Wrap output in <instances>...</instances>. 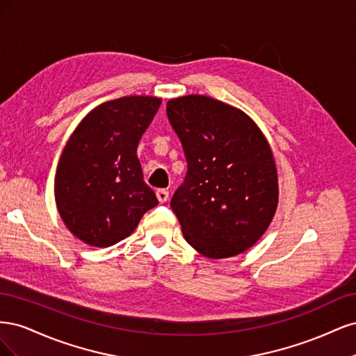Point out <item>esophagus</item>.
<instances>
[{"mask_svg": "<svg viewBox=\"0 0 356 356\" xmlns=\"http://www.w3.org/2000/svg\"><path fill=\"white\" fill-rule=\"evenodd\" d=\"M156 196H157V199H159L160 203H165V202L169 199V191L165 190V188H159V190L156 191Z\"/></svg>", "mask_w": 356, "mask_h": 356, "instance_id": "esophagus-1", "label": "esophagus"}]
</instances>
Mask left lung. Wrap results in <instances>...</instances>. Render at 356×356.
<instances>
[{
  "label": "left lung",
  "mask_w": 356,
  "mask_h": 356,
  "mask_svg": "<svg viewBox=\"0 0 356 356\" xmlns=\"http://www.w3.org/2000/svg\"><path fill=\"white\" fill-rule=\"evenodd\" d=\"M187 160L170 199L186 241L208 258L238 255L261 238L277 207L275 159L241 110L188 95L166 105Z\"/></svg>",
  "instance_id": "8db88e82"
}]
</instances>
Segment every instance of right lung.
I'll list each match as a JSON object with an SVG mask.
<instances>
[{
    "label": "right lung",
    "instance_id": "1",
    "mask_svg": "<svg viewBox=\"0 0 356 356\" xmlns=\"http://www.w3.org/2000/svg\"><path fill=\"white\" fill-rule=\"evenodd\" d=\"M153 96H124L96 106L75 127L60 156L55 197L70 232L106 248L131 234L159 203L136 148L159 110Z\"/></svg>",
    "mask_w": 356,
    "mask_h": 356
}]
</instances>
